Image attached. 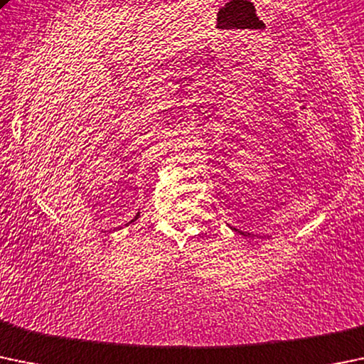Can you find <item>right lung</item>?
I'll return each mask as SVG.
<instances>
[{
	"label": "right lung",
	"instance_id": "add662e5",
	"mask_svg": "<svg viewBox=\"0 0 364 364\" xmlns=\"http://www.w3.org/2000/svg\"><path fill=\"white\" fill-rule=\"evenodd\" d=\"M137 216H139V214H136V218H134V220L129 221V223H132V221H136V220H137ZM129 223H127V225H129Z\"/></svg>",
	"mask_w": 364,
	"mask_h": 364
}]
</instances>
